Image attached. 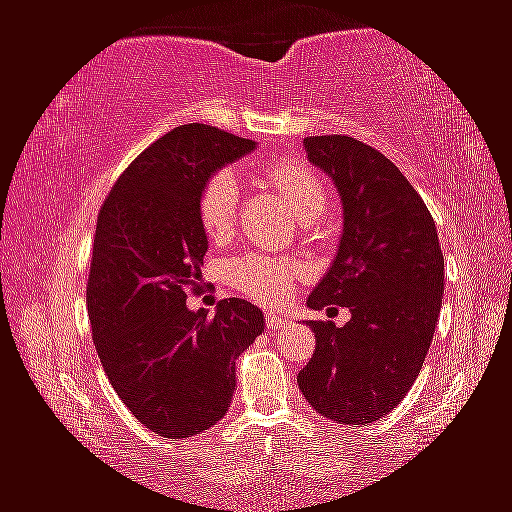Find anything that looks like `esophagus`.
<instances>
[{
    "label": "esophagus",
    "mask_w": 512,
    "mask_h": 512,
    "mask_svg": "<svg viewBox=\"0 0 512 512\" xmlns=\"http://www.w3.org/2000/svg\"><path fill=\"white\" fill-rule=\"evenodd\" d=\"M287 324H289L287 319H282L280 315H273V312L269 317H266V329H269V331H280V329H285Z\"/></svg>",
    "instance_id": "34e87169"
}]
</instances>
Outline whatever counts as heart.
I'll use <instances>...</instances> for the list:
<instances>
[{"mask_svg":"<svg viewBox=\"0 0 512 512\" xmlns=\"http://www.w3.org/2000/svg\"><path fill=\"white\" fill-rule=\"evenodd\" d=\"M266 179L303 220L319 218L329 204V193L322 179L296 160H278L266 167ZM236 213H239V181L227 170L211 174L197 200V216L204 234L211 241H225L234 232ZM303 276V264L276 259L257 250L225 264V280L248 299L264 305L285 301Z\"/></svg>","mask_w":512,"mask_h":512,"instance_id":"b5f03b06","label":"heart"}]
</instances>
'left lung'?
<instances>
[{"label": "left lung", "instance_id": "8db88e82", "mask_svg": "<svg viewBox=\"0 0 512 512\" xmlns=\"http://www.w3.org/2000/svg\"><path fill=\"white\" fill-rule=\"evenodd\" d=\"M303 144L338 188L345 223L308 305H340L352 319L308 322L317 345L296 381L317 414L365 425L398 407L423 368L444 294V255L421 195L384 154L347 135Z\"/></svg>", "mask_w": 512, "mask_h": 512}]
</instances>
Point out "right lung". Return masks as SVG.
<instances>
[{
    "label": "right lung",
    "instance_id": "right-lung-1",
    "mask_svg": "<svg viewBox=\"0 0 512 512\" xmlns=\"http://www.w3.org/2000/svg\"><path fill=\"white\" fill-rule=\"evenodd\" d=\"M253 149L213 126L174 128L126 167L98 213L91 335L121 402L158 437L216 425L232 402L236 356L264 331L262 310L243 299L220 301L213 317L186 305L207 253L197 216L204 183Z\"/></svg>",
    "mask_w": 512,
    "mask_h": 512
}]
</instances>
